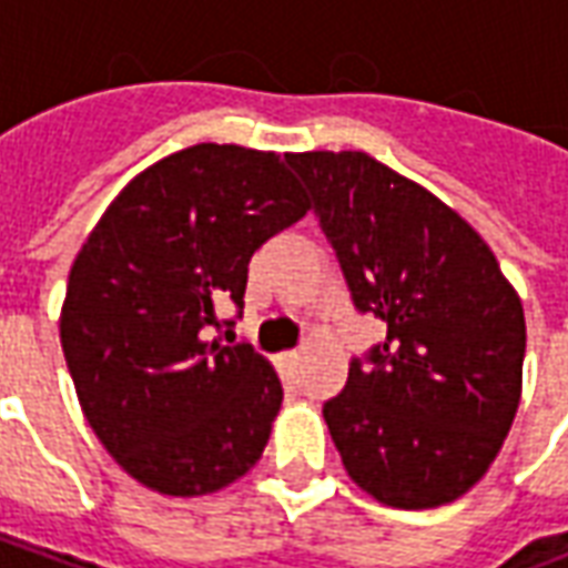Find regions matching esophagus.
I'll use <instances>...</instances> for the list:
<instances>
[{
	"instance_id": "obj_1",
	"label": "esophagus",
	"mask_w": 568,
	"mask_h": 568,
	"mask_svg": "<svg viewBox=\"0 0 568 568\" xmlns=\"http://www.w3.org/2000/svg\"><path fill=\"white\" fill-rule=\"evenodd\" d=\"M297 365H301V353H297V349H292V353H283V356H280V368H283L285 374H295Z\"/></svg>"
}]
</instances>
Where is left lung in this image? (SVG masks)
I'll use <instances>...</instances> for the list:
<instances>
[{
    "instance_id": "8db88e82",
    "label": "left lung",
    "mask_w": 568,
    "mask_h": 568,
    "mask_svg": "<svg viewBox=\"0 0 568 568\" xmlns=\"http://www.w3.org/2000/svg\"><path fill=\"white\" fill-rule=\"evenodd\" d=\"M353 304L386 322L322 407L346 475L438 508L487 475L524 383V304L471 224L365 151L292 154Z\"/></svg>"
}]
</instances>
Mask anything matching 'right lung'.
I'll list each match as a JSON object with an SVG mask.
<instances>
[{
  "mask_svg": "<svg viewBox=\"0 0 568 568\" xmlns=\"http://www.w3.org/2000/svg\"><path fill=\"white\" fill-rule=\"evenodd\" d=\"M307 210L292 154L200 142L142 170L84 240L60 344L84 417L142 487L206 496L261 459L280 377L203 328L243 307L248 258Z\"/></svg>",
  "mask_w": 568,
  "mask_h": 568,
  "instance_id": "add662e5",
  "label": "right lung"
}]
</instances>
